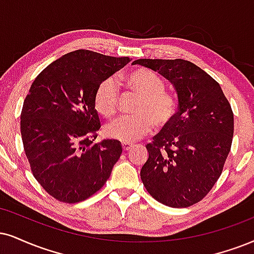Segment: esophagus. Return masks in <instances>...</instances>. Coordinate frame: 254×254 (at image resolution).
<instances>
[{
	"label": "esophagus",
	"instance_id": "esophagus-1",
	"mask_svg": "<svg viewBox=\"0 0 254 254\" xmlns=\"http://www.w3.org/2000/svg\"><path fill=\"white\" fill-rule=\"evenodd\" d=\"M130 148H132V145H130V143H122V149H124V152L129 151Z\"/></svg>",
	"mask_w": 254,
	"mask_h": 254
}]
</instances>
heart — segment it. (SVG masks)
<instances>
[{
    "label": "heart",
    "mask_w": 254,
    "mask_h": 254,
    "mask_svg": "<svg viewBox=\"0 0 254 254\" xmlns=\"http://www.w3.org/2000/svg\"><path fill=\"white\" fill-rule=\"evenodd\" d=\"M127 88L139 96L133 107L134 115L122 117L105 127V135L122 143H130L151 133L154 127L164 129L174 121L179 103L166 88L165 80L155 71L139 68L126 77ZM120 102V88L115 77H106L94 93V106L105 118L114 117Z\"/></svg>",
    "instance_id": "obj_1"
}]
</instances>
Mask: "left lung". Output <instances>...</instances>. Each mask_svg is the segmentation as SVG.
Wrapping results in <instances>:
<instances>
[{
    "label": "left lung",
    "mask_w": 254,
    "mask_h": 254,
    "mask_svg": "<svg viewBox=\"0 0 254 254\" xmlns=\"http://www.w3.org/2000/svg\"><path fill=\"white\" fill-rule=\"evenodd\" d=\"M133 64L166 77L179 100L174 121L146 145L143 186L166 206L189 207L205 198L223 173L232 146V108L220 84L192 62L139 59Z\"/></svg>",
    "instance_id": "obj_1"
}]
</instances>
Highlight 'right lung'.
Instances as JSON below:
<instances>
[{"label": "right lung", "mask_w": 254, "mask_h": 254, "mask_svg": "<svg viewBox=\"0 0 254 254\" xmlns=\"http://www.w3.org/2000/svg\"><path fill=\"white\" fill-rule=\"evenodd\" d=\"M129 61L79 49L46 67L31 83L21 112L23 148L34 178L59 201H83L111 177L122 148L117 140L93 143L101 127L94 93Z\"/></svg>", "instance_id": "add662e5"}]
</instances>
